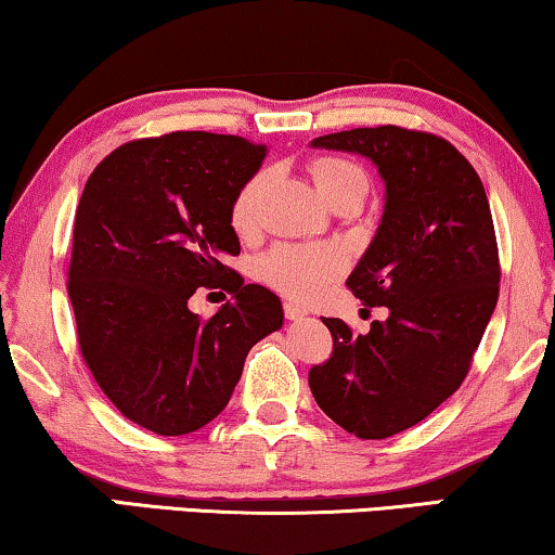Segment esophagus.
Returning a JSON list of instances; mask_svg holds the SVG:
<instances>
[{"instance_id":"1","label":"esophagus","mask_w":555,"mask_h":555,"mask_svg":"<svg viewBox=\"0 0 555 555\" xmlns=\"http://www.w3.org/2000/svg\"><path fill=\"white\" fill-rule=\"evenodd\" d=\"M308 315V310L298 306V302H285V318L287 321H302Z\"/></svg>"}]
</instances>
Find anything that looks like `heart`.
Returning <instances> with one entry per match:
<instances>
[{"instance_id":"1","label":"heart","mask_w":555,"mask_h":555,"mask_svg":"<svg viewBox=\"0 0 555 555\" xmlns=\"http://www.w3.org/2000/svg\"><path fill=\"white\" fill-rule=\"evenodd\" d=\"M310 173H313V181L323 199H328L338 189L369 186V179L361 166L344 162V158H318V162L310 164ZM262 189L264 173H257L234 196L230 219L240 234H245L255 227ZM340 268H344V257L331 247L280 245L260 257L257 275L275 287V291L291 295V298H313L331 278L338 275Z\"/></svg>"}]
</instances>
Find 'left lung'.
Masks as SVG:
<instances>
[{"label":"left lung","instance_id":"obj_1","mask_svg":"<svg viewBox=\"0 0 555 555\" xmlns=\"http://www.w3.org/2000/svg\"><path fill=\"white\" fill-rule=\"evenodd\" d=\"M359 154L384 181V215L346 285L386 321L353 336L323 318L333 356L310 369L318 406L361 439L399 435L460 389L498 302V242L488 194L452 143L399 126L310 141Z\"/></svg>","mask_w":555,"mask_h":555}]
</instances>
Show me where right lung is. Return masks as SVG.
Listing matches in <instances>:
<instances>
[{
  "label": "right lung",
  "instance_id": "obj_1",
  "mask_svg": "<svg viewBox=\"0 0 555 555\" xmlns=\"http://www.w3.org/2000/svg\"><path fill=\"white\" fill-rule=\"evenodd\" d=\"M264 156L240 135L179 131L116 149L82 189L67 272L82 359L120 414L162 437L215 420L249 348L283 328L278 295L224 264L240 255L232 202ZM196 286L233 300L199 319Z\"/></svg>",
  "mask_w": 555,
  "mask_h": 555
}]
</instances>
